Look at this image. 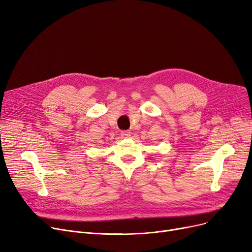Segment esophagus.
I'll use <instances>...</instances> for the list:
<instances>
[{
	"label": "esophagus",
	"instance_id": "obj_1",
	"mask_svg": "<svg viewBox=\"0 0 252 252\" xmlns=\"http://www.w3.org/2000/svg\"><path fill=\"white\" fill-rule=\"evenodd\" d=\"M122 137L123 138H128V137H130V131L129 130H124V131H122Z\"/></svg>",
	"mask_w": 252,
	"mask_h": 252
}]
</instances>
